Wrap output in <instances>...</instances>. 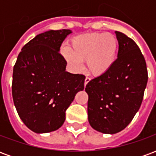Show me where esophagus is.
<instances>
[{
  "instance_id": "1",
  "label": "esophagus",
  "mask_w": 156,
  "mask_h": 156,
  "mask_svg": "<svg viewBox=\"0 0 156 156\" xmlns=\"http://www.w3.org/2000/svg\"><path fill=\"white\" fill-rule=\"evenodd\" d=\"M89 81H90V78H88V77H86V78H85V80H84V85H85V86L88 84V83Z\"/></svg>"
}]
</instances>
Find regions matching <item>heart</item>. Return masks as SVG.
<instances>
[{"mask_svg": "<svg viewBox=\"0 0 156 156\" xmlns=\"http://www.w3.org/2000/svg\"><path fill=\"white\" fill-rule=\"evenodd\" d=\"M118 51V41L111 33H87L72 39L69 48L62 53L68 64L80 70L82 62H86L89 73L96 76L104 74L114 64Z\"/></svg>", "mask_w": 156, "mask_h": 156, "instance_id": "1", "label": "heart"}]
</instances>
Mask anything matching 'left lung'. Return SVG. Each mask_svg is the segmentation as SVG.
<instances>
[{"mask_svg":"<svg viewBox=\"0 0 156 156\" xmlns=\"http://www.w3.org/2000/svg\"><path fill=\"white\" fill-rule=\"evenodd\" d=\"M118 58L108 71L86 85L89 124L104 134L127 127L140 108L148 81L146 62L135 41L115 31Z\"/></svg>","mask_w":156,"mask_h":156,"instance_id":"1","label":"left lung"}]
</instances>
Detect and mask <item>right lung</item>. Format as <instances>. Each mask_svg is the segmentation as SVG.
Here are the masks:
<instances>
[{"label":"right lung","instance_id":"1","mask_svg":"<svg viewBox=\"0 0 156 156\" xmlns=\"http://www.w3.org/2000/svg\"><path fill=\"white\" fill-rule=\"evenodd\" d=\"M71 32L51 30L36 36L23 46L13 68L12 91L16 111L26 126L37 134L61 127L67 108L84 88V75L65 71L67 62L59 52Z\"/></svg>","mask_w":156,"mask_h":156}]
</instances>
